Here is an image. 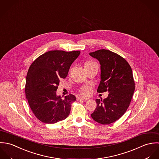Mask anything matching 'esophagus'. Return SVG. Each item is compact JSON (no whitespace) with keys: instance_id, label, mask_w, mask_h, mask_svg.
<instances>
[{"instance_id":"1","label":"esophagus","mask_w":159,"mask_h":159,"mask_svg":"<svg viewBox=\"0 0 159 159\" xmlns=\"http://www.w3.org/2000/svg\"><path fill=\"white\" fill-rule=\"evenodd\" d=\"M89 98H85V97H79V98H77V100H78V101H79V100L87 101V100H89Z\"/></svg>"}]
</instances>
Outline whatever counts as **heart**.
<instances>
[{
    "label": "heart",
    "mask_w": 159,
    "mask_h": 159,
    "mask_svg": "<svg viewBox=\"0 0 159 159\" xmlns=\"http://www.w3.org/2000/svg\"><path fill=\"white\" fill-rule=\"evenodd\" d=\"M92 63V62H87L85 64H87ZM81 92L84 94V95H89L90 93V87H87V86H85V87H83L81 90H80Z\"/></svg>",
    "instance_id": "obj_1"
}]
</instances>
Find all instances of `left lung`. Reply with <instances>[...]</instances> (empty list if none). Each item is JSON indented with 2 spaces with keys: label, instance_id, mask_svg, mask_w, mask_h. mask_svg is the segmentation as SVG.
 Segmentation results:
<instances>
[{
  "label": "left lung",
  "instance_id": "obj_1",
  "mask_svg": "<svg viewBox=\"0 0 159 159\" xmlns=\"http://www.w3.org/2000/svg\"><path fill=\"white\" fill-rule=\"evenodd\" d=\"M89 55L101 66L97 92L109 93L103 100L96 99L97 106L91 116L99 124H110L125 114L130 104L134 91L132 70L124 58L110 50H99Z\"/></svg>",
  "mask_w": 159,
  "mask_h": 159
}]
</instances>
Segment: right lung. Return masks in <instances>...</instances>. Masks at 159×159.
Wrapping results in <instances>:
<instances>
[{
	"instance_id": "add662e5",
	"label": "right lung",
	"mask_w": 159,
	"mask_h": 159,
	"mask_svg": "<svg viewBox=\"0 0 159 159\" xmlns=\"http://www.w3.org/2000/svg\"><path fill=\"white\" fill-rule=\"evenodd\" d=\"M80 53V51H49L38 57L30 67L26 80V97L40 121L55 124L69 115L75 96L70 94L62 99L57 95V90L60 79L67 75L71 64Z\"/></svg>"
}]
</instances>
